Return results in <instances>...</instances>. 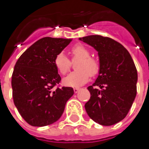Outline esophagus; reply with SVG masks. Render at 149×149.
I'll use <instances>...</instances> for the list:
<instances>
[{
  "label": "esophagus",
  "mask_w": 149,
  "mask_h": 149,
  "mask_svg": "<svg viewBox=\"0 0 149 149\" xmlns=\"http://www.w3.org/2000/svg\"><path fill=\"white\" fill-rule=\"evenodd\" d=\"M79 91V88H74V92L75 94H77Z\"/></svg>",
  "instance_id": "1"
}]
</instances>
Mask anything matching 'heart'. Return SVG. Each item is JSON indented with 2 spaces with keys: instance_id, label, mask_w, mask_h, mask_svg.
Listing matches in <instances>:
<instances>
[{
  "instance_id": "b5f03b06",
  "label": "heart",
  "mask_w": 149,
  "mask_h": 149,
  "mask_svg": "<svg viewBox=\"0 0 149 149\" xmlns=\"http://www.w3.org/2000/svg\"><path fill=\"white\" fill-rule=\"evenodd\" d=\"M74 57L80 58L76 65V71L71 72L63 79V84L70 87H79L89 80L90 75L94 76L100 70L97 60L90 57V51L82 45H74L71 49ZM54 64L61 74H65L70 68V60L64 53H58L54 59Z\"/></svg>"
}]
</instances>
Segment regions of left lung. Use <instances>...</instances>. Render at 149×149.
I'll return each instance as SVG.
<instances>
[{
  "label": "left lung",
  "instance_id": "8db88e82",
  "mask_svg": "<svg viewBox=\"0 0 149 149\" xmlns=\"http://www.w3.org/2000/svg\"><path fill=\"white\" fill-rule=\"evenodd\" d=\"M79 40L94 47L100 59L99 76L88 87L90 99L85 110L96 123L113 125L126 117L136 97L138 73L134 60L129 51L111 38L95 35Z\"/></svg>",
  "mask_w": 149,
  "mask_h": 149
}]
</instances>
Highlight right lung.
Returning a JSON list of instances; mask_svg holds the SVG:
<instances>
[{
  "label": "right lung",
  "mask_w": 149,
  "mask_h": 149,
  "mask_svg": "<svg viewBox=\"0 0 149 149\" xmlns=\"http://www.w3.org/2000/svg\"><path fill=\"white\" fill-rule=\"evenodd\" d=\"M71 39L44 37L21 54L11 78L15 107L29 124L42 127L56 122L74 95L71 87H54L61 80L54 64L55 55Z\"/></svg>",
  "instance_id": "right-lung-1"
}]
</instances>
